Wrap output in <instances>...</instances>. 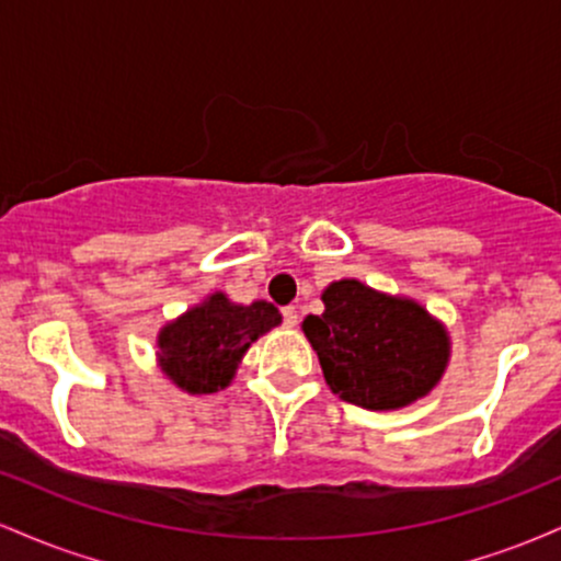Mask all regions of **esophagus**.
<instances>
[{
    "instance_id": "obj_1",
    "label": "esophagus",
    "mask_w": 561,
    "mask_h": 561,
    "mask_svg": "<svg viewBox=\"0 0 561 561\" xmlns=\"http://www.w3.org/2000/svg\"><path fill=\"white\" fill-rule=\"evenodd\" d=\"M282 324H285L287 330H293V327L298 324V308H295V306L282 308Z\"/></svg>"
}]
</instances>
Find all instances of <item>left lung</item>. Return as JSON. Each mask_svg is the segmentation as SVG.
Segmentation results:
<instances>
[{
    "mask_svg": "<svg viewBox=\"0 0 561 561\" xmlns=\"http://www.w3.org/2000/svg\"><path fill=\"white\" fill-rule=\"evenodd\" d=\"M324 313L302 321L332 392L362 409H401L427 396L448 362V337L414 300L356 279L332 282Z\"/></svg>",
    "mask_w": 561,
    "mask_h": 561,
    "instance_id": "8db88e82",
    "label": "left lung"
}]
</instances>
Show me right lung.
<instances>
[{"label": "right lung", "instance_id": "right-lung-1", "mask_svg": "<svg viewBox=\"0 0 561 561\" xmlns=\"http://www.w3.org/2000/svg\"><path fill=\"white\" fill-rule=\"evenodd\" d=\"M282 321L266 300L250 306L229 302L227 295H210L203 306L160 332V364L186 392H216L227 388L250 343Z\"/></svg>", "mask_w": 561, "mask_h": 561}]
</instances>
